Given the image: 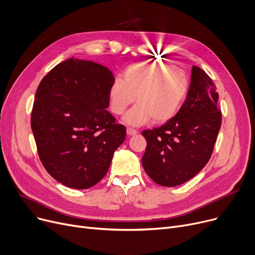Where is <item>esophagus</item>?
<instances>
[{"mask_svg":"<svg viewBox=\"0 0 255 255\" xmlns=\"http://www.w3.org/2000/svg\"><path fill=\"white\" fill-rule=\"evenodd\" d=\"M127 134H128L129 136L135 135V134H137V130H135V129H133V128H130V127H128V128H127Z\"/></svg>","mask_w":255,"mask_h":255,"instance_id":"obj_1","label":"esophagus"}]
</instances>
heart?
Wrapping results in <instances>:
<instances>
[{
    "mask_svg": "<svg viewBox=\"0 0 255 255\" xmlns=\"http://www.w3.org/2000/svg\"><path fill=\"white\" fill-rule=\"evenodd\" d=\"M190 87L188 74L168 63H136L128 66L124 79L117 77L110 87L112 112L120 116L133 102L127 113V124L139 126L151 119L154 124L164 123L181 109Z\"/></svg>",
    "mask_w": 255,
    "mask_h": 255,
    "instance_id": "1",
    "label": "heart"
}]
</instances>
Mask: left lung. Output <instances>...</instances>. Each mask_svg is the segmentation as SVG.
I'll return each mask as SVG.
<instances>
[{
    "label": "left lung",
    "instance_id": "8db88e82",
    "mask_svg": "<svg viewBox=\"0 0 255 255\" xmlns=\"http://www.w3.org/2000/svg\"><path fill=\"white\" fill-rule=\"evenodd\" d=\"M218 97L211 77L193 66L187 98L177 115L161 126L141 132L146 140L141 163L155 183L181 185L208 163L221 127Z\"/></svg>",
    "mask_w": 255,
    "mask_h": 255
}]
</instances>
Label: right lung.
I'll use <instances>...</instances> for the list:
<instances>
[{
	"label": "right lung",
	"mask_w": 255,
	"mask_h": 255,
	"mask_svg": "<svg viewBox=\"0 0 255 255\" xmlns=\"http://www.w3.org/2000/svg\"><path fill=\"white\" fill-rule=\"evenodd\" d=\"M115 80L106 67L74 58L58 64L36 91L31 127L49 175L74 189H87L106 175L126 127L106 111Z\"/></svg>",
	"instance_id": "right-lung-1"
}]
</instances>
